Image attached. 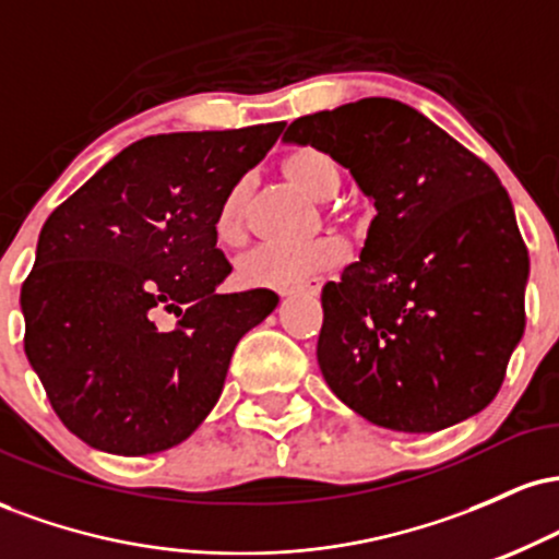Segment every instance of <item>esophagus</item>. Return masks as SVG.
<instances>
[{
  "label": "esophagus",
  "mask_w": 559,
  "mask_h": 559,
  "mask_svg": "<svg viewBox=\"0 0 559 559\" xmlns=\"http://www.w3.org/2000/svg\"><path fill=\"white\" fill-rule=\"evenodd\" d=\"M318 292H320V284H318V281H312V284H307V286H299V288H292V292H284V297H294V294H310V297H316Z\"/></svg>",
  "instance_id": "1"
}]
</instances>
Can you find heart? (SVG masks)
Listing matches in <instances>:
<instances>
[{"mask_svg":"<svg viewBox=\"0 0 559 559\" xmlns=\"http://www.w3.org/2000/svg\"><path fill=\"white\" fill-rule=\"evenodd\" d=\"M284 173L288 181L318 202H325L342 186V168L329 152L316 146H301L284 159ZM247 199L249 178H239L223 197L215 215L217 239L234 243L241 239L243 223H247ZM344 260V247L336 239H316L297 247L286 243H258L243 252L236 262V275L249 288H297L310 275L336 267Z\"/></svg>","mask_w":559,"mask_h":559,"instance_id":"heart-1","label":"heart"}]
</instances>
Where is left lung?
Instances as JSON below:
<instances>
[{"label": "left lung", "mask_w": 559, "mask_h": 559, "mask_svg": "<svg viewBox=\"0 0 559 559\" xmlns=\"http://www.w3.org/2000/svg\"><path fill=\"white\" fill-rule=\"evenodd\" d=\"M373 199L360 262L323 286L318 365L376 426L433 433L497 396L525 329L528 249L484 159L386 96L297 118Z\"/></svg>", "instance_id": "left-lung-1"}]
</instances>
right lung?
Here are the masks:
<instances>
[{
  "label": "right lung",
  "mask_w": 559,
  "mask_h": 559,
  "mask_svg": "<svg viewBox=\"0 0 559 559\" xmlns=\"http://www.w3.org/2000/svg\"><path fill=\"white\" fill-rule=\"evenodd\" d=\"M284 126L133 141L47 217L21 288L25 355L88 447L139 457L189 439L239 338L275 310L267 288L215 292L230 273L215 215Z\"/></svg>",
  "instance_id": "1"
}]
</instances>
